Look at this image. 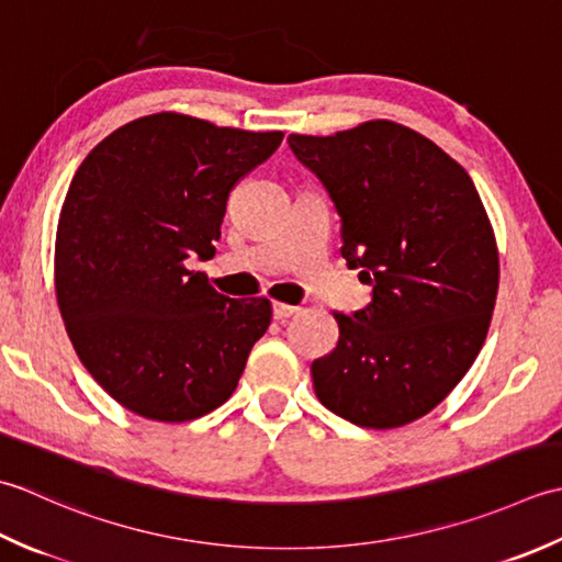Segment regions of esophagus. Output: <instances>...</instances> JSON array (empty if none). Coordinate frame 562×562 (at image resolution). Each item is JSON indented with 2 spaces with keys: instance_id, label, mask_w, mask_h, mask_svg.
<instances>
[{
  "instance_id": "1",
  "label": "esophagus",
  "mask_w": 562,
  "mask_h": 562,
  "mask_svg": "<svg viewBox=\"0 0 562 562\" xmlns=\"http://www.w3.org/2000/svg\"><path fill=\"white\" fill-rule=\"evenodd\" d=\"M271 311H273V317H277V319H285V317L295 315L297 307L295 305H285V303H273Z\"/></svg>"
}]
</instances>
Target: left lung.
Wrapping results in <instances>:
<instances>
[{
    "label": "left lung",
    "instance_id": "8db88e82",
    "mask_svg": "<svg viewBox=\"0 0 562 562\" xmlns=\"http://www.w3.org/2000/svg\"><path fill=\"white\" fill-rule=\"evenodd\" d=\"M289 145L335 203L347 267L371 285L363 311L335 313L337 347L311 366L315 395L366 429L425 417L473 366L495 311L497 243L473 179L393 121Z\"/></svg>",
    "mask_w": 562,
    "mask_h": 562
}]
</instances>
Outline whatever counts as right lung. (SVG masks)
I'll return each mask as SVG.
<instances>
[{"label":"right lung","mask_w":562,"mask_h":562,"mask_svg":"<svg viewBox=\"0 0 562 562\" xmlns=\"http://www.w3.org/2000/svg\"><path fill=\"white\" fill-rule=\"evenodd\" d=\"M281 140L155 113L79 165L57 223V305L79 361L125 409L189 422L235 393L271 303L221 295L184 261L215 255L233 187Z\"/></svg>","instance_id":"obj_1"}]
</instances>
